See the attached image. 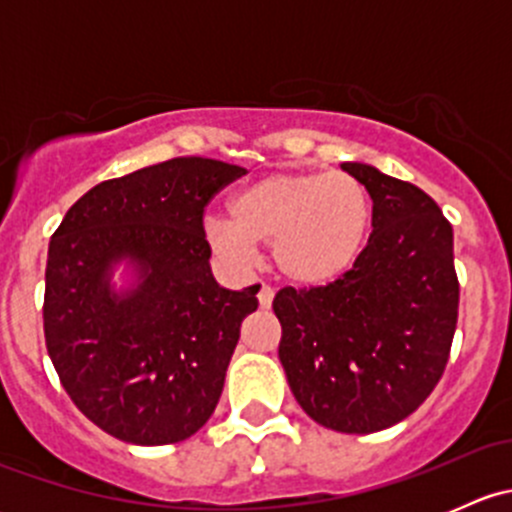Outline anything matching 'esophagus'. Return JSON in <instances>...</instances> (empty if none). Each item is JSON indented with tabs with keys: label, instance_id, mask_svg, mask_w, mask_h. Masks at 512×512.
<instances>
[{
	"label": "esophagus",
	"instance_id": "esophagus-1",
	"mask_svg": "<svg viewBox=\"0 0 512 512\" xmlns=\"http://www.w3.org/2000/svg\"><path fill=\"white\" fill-rule=\"evenodd\" d=\"M272 299H275V289L262 285L260 292H257V302H260L262 309H270L272 307Z\"/></svg>",
	"mask_w": 512,
	"mask_h": 512
}]
</instances>
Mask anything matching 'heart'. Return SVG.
Listing matches in <instances>:
<instances>
[{"instance_id": "heart-1", "label": "heart", "mask_w": 512, "mask_h": 512, "mask_svg": "<svg viewBox=\"0 0 512 512\" xmlns=\"http://www.w3.org/2000/svg\"><path fill=\"white\" fill-rule=\"evenodd\" d=\"M227 218L205 220L213 250L247 262L272 245V265L294 287H324L359 260L371 227V198L352 173L285 170L232 195Z\"/></svg>"}]
</instances>
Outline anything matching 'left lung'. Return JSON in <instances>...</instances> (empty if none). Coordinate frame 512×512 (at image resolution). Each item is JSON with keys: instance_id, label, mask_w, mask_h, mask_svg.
Returning <instances> with one entry per match:
<instances>
[{"instance_id": "left-lung-1", "label": "left lung", "mask_w": 512, "mask_h": 512, "mask_svg": "<svg viewBox=\"0 0 512 512\" xmlns=\"http://www.w3.org/2000/svg\"><path fill=\"white\" fill-rule=\"evenodd\" d=\"M369 190L371 235L327 287L275 294L280 361L304 414L339 433H374L436 389L458 322L453 227L421 188L342 163Z\"/></svg>"}]
</instances>
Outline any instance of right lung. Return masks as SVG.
Here are the masks:
<instances>
[{"instance_id":"add662e5","label":"right lung","mask_w":512,"mask_h":512,"mask_svg":"<svg viewBox=\"0 0 512 512\" xmlns=\"http://www.w3.org/2000/svg\"><path fill=\"white\" fill-rule=\"evenodd\" d=\"M240 175L198 156L148 165L81 195L51 235L46 349L71 401L113 438L185 441L218 406L260 285L215 282L203 213ZM123 259L134 285L116 293L110 275Z\"/></svg>"}]
</instances>
